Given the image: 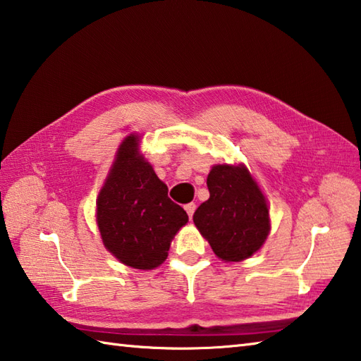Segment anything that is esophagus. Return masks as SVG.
Wrapping results in <instances>:
<instances>
[{"label": "esophagus", "mask_w": 361, "mask_h": 361, "mask_svg": "<svg viewBox=\"0 0 361 361\" xmlns=\"http://www.w3.org/2000/svg\"><path fill=\"white\" fill-rule=\"evenodd\" d=\"M185 210H187V213H188V216L191 218V216H193L195 210H196V204H195V202H190V204H187V205H185Z\"/></svg>", "instance_id": "obj_1"}]
</instances>
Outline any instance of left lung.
I'll return each mask as SVG.
<instances>
[{
  "label": "left lung",
  "mask_w": 361,
  "mask_h": 361,
  "mask_svg": "<svg viewBox=\"0 0 361 361\" xmlns=\"http://www.w3.org/2000/svg\"><path fill=\"white\" fill-rule=\"evenodd\" d=\"M210 197L193 221L219 259L240 262L255 254L271 224L267 200L246 166L215 165L207 178Z\"/></svg>",
  "instance_id": "obj_1"
}]
</instances>
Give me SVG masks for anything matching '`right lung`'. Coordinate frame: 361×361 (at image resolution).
Returning <instances> with one entry per match:
<instances>
[{
  "label": "right lung",
  "mask_w": 361,
  "mask_h": 361,
  "mask_svg": "<svg viewBox=\"0 0 361 361\" xmlns=\"http://www.w3.org/2000/svg\"><path fill=\"white\" fill-rule=\"evenodd\" d=\"M138 143V135H129L120 145L99 191L97 221L109 252L128 267L152 269L165 262L188 215L168 197V187L140 154Z\"/></svg>",
  "instance_id": "add662e5"
}]
</instances>
